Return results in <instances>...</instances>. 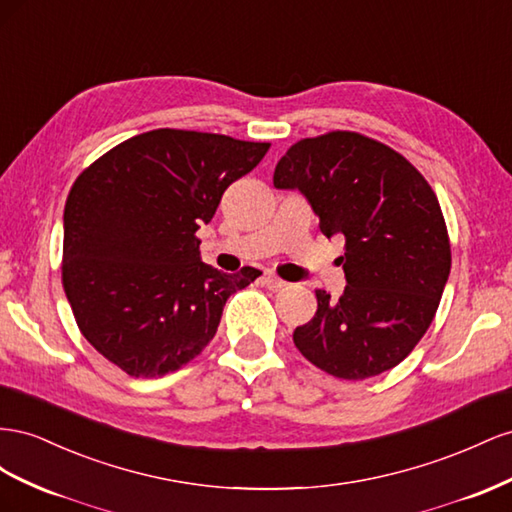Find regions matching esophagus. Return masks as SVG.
Instances as JSON below:
<instances>
[{"mask_svg":"<svg viewBox=\"0 0 512 512\" xmlns=\"http://www.w3.org/2000/svg\"><path fill=\"white\" fill-rule=\"evenodd\" d=\"M264 285H266L270 291H283V289H287V283L281 281V279H276V276H272V274L264 276Z\"/></svg>","mask_w":512,"mask_h":512,"instance_id":"esophagus-1","label":"esophagus"}]
</instances>
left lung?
<instances>
[{"mask_svg":"<svg viewBox=\"0 0 512 512\" xmlns=\"http://www.w3.org/2000/svg\"><path fill=\"white\" fill-rule=\"evenodd\" d=\"M274 186L304 195L324 236H345L347 287L337 302L315 291V317L294 332L302 356L341 379L397 367L431 326L450 274L429 182L388 145L337 130L291 145Z\"/></svg>","mask_w":512,"mask_h":512,"instance_id":"obj_1","label":"left lung"}]
</instances>
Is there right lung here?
I'll use <instances>...</instances> for the list:
<instances>
[{
  "label": "right lung",
  "mask_w": 512,
  "mask_h": 512,
  "mask_svg": "<svg viewBox=\"0 0 512 512\" xmlns=\"http://www.w3.org/2000/svg\"><path fill=\"white\" fill-rule=\"evenodd\" d=\"M270 143L158 128L115 145L72 184L62 281L83 337L133 377L178 371L216 334L231 294L261 274H225L199 255L231 182Z\"/></svg>",
  "instance_id": "add662e5"
}]
</instances>
